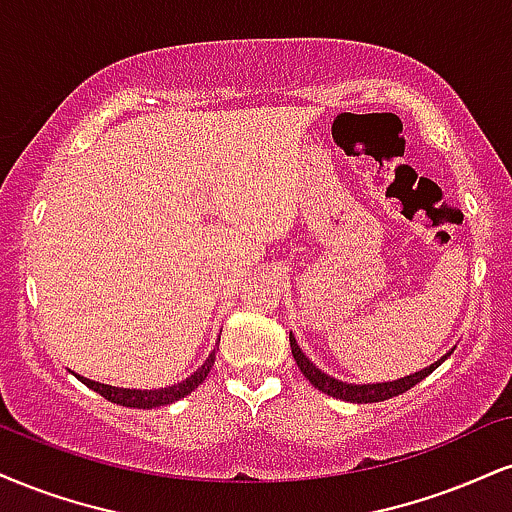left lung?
<instances>
[{
  "label": "left lung",
  "instance_id": "8db88e82",
  "mask_svg": "<svg viewBox=\"0 0 512 512\" xmlns=\"http://www.w3.org/2000/svg\"><path fill=\"white\" fill-rule=\"evenodd\" d=\"M288 338H291V350H293L295 362H298L300 372H303L305 377L310 379V384L322 393H326V396L348 400V403H381V400L396 398V396H400V393L410 391L415 384H420L424 377H429V374H432L434 369L439 367L448 355H451V353L443 355L441 360L434 362V365L422 369V372L410 374V377H403V379H396V381H384V384H362L360 386V384H343V381H338L334 377H329V374H324L322 369L312 365L310 357H305L303 350H300L298 343H295L293 334Z\"/></svg>",
  "mask_w": 512,
  "mask_h": 512
}]
</instances>
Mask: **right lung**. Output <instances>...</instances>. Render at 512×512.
Listing matches in <instances>:
<instances>
[{"label": "right lung", "mask_w": 512, "mask_h": 512, "mask_svg": "<svg viewBox=\"0 0 512 512\" xmlns=\"http://www.w3.org/2000/svg\"><path fill=\"white\" fill-rule=\"evenodd\" d=\"M214 357H217V350H214V353L205 360V365L197 367V372L190 374L186 381H181V384H174V386H166V389H155V391L119 389V386L100 384V381H90V379H85V377H78V374H76V377L83 381V384L88 386V389L97 391L102 398L112 400V403H116V405H123V408L150 410V408H159V405L174 403V400H181L183 396H188L190 391H195L197 386H200L202 381L207 379L209 369H212V365H214Z\"/></svg>", "instance_id": "1"}]
</instances>
